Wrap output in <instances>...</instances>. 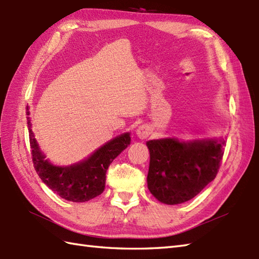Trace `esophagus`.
<instances>
[{"instance_id": "34e87169", "label": "esophagus", "mask_w": 259, "mask_h": 259, "mask_svg": "<svg viewBox=\"0 0 259 259\" xmlns=\"http://www.w3.org/2000/svg\"><path fill=\"white\" fill-rule=\"evenodd\" d=\"M136 135L138 136V138L140 139H146L147 137L150 135V129L148 128L147 125H139L136 130Z\"/></svg>"}]
</instances>
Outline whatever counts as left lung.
<instances>
[{
	"mask_svg": "<svg viewBox=\"0 0 259 259\" xmlns=\"http://www.w3.org/2000/svg\"><path fill=\"white\" fill-rule=\"evenodd\" d=\"M225 144L223 136L147 141L150 152L147 184L151 195L166 205L192 199L216 177Z\"/></svg>",
	"mask_w": 259,
	"mask_h": 259,
	"instance_id": "left-lung-1",
	"label": "left lung"
}]
</instances>
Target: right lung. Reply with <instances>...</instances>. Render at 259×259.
Here are the masks:
<instances>
[{
    "mask_svg": "<svg viewBox=\"0 0 259 259\" xmlns=\"http://www.w3.org/2000/svg\"><path fill=\"white\" fill-rule=\"evenodd\" d=\"M27 115H30V111H27ZM27 126L32 159L38 177L53 192L73 202H84L102 194L110 163L131 142L130 133H124L106 142L83 160L70 166H58L47 159L41 150L32 131L30 117H27Z\"/></svg>",
    "mask_w": 259,
    "mask_h": 259,
    "instance_id": "right-lung-1",
    "label": "right lung"
}]
</instances>
